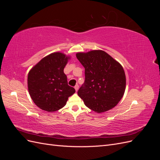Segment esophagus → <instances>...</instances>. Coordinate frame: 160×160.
Wrapping results in <instances>:
<instances>
[{
  "instance_id": "1",
  "label": "esophagus",
  "mask_w": 160,
  "mask_h": 160,
  "mask_svg": "<svg viewBox=\"0 0 160 160\" xmlns=\"http://www.w3.org/2000/svg\"><path fill=\"white\" fill-rule=\"evenodd\" d=\"M75 89L76 91H78V89H79V85H76L75 86Z\"/></svg>"
}]
</instances>
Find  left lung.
Listing matches in <instances>:
<instances>
[{"label": "left lung", "instance_id": "1", "mask_svg": "<svg viewBox=\"0 0 160 160\" xmlns=\"http://www.w3.org/2000/svg\"><path fill=\"white\" fill-rule=\"evenodd\" d=\"M85 67V82L77 92L87 107L97 113L113 108L122 98L126 78L122 66L101 50L78 52Z\"/></svg>", "mask_w": 160, "mask_h": 160}]
</instances>
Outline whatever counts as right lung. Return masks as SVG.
<instances>
[{"label":"right lung","instance_id":"add662e5","mask_svg":"<svg viewBox=\"0 0 160 160\" xmlns=\"http://www.w3.org/2000/svg\"><path fill=\"white\" fill-rule=\"evenodd\" d=\"M69 59L63 53H51L34 66L28 75V89L38 108L53 112L63 108L75 90L67 82L64 68Z\"/></svg>","mask_w":160,"mask_h":160}]
</instances>
